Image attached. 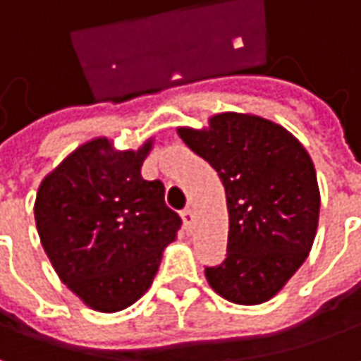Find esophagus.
I'll use <instances>...</instances> for the list:
<instances>
[{
    "mask_svg": "<svg viewBox=\"0 0 361 361\" xmlns=\"http://www.w3.org/2000/svg\"><path fill=\"white\" fill-rule=\"evenodd\" d=\"M181 219H183V226H185L188 230H192L193 219H195V216H193L192 209H183V212H181Z\"/></svg>",
    "mask_w": 361,
    "mask_h": 361,
    "instance_id": "esophagus-1",
    "label": "esophagus"
}]
</instances>
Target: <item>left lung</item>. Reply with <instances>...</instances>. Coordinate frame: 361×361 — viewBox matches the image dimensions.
<instances>
[{
    "mask_svg": "<svg viewBox=\"0 0 361 361\" xmlns=\"http://www.w3.org/2000/svg\"><path fill=\"white\" fill-rule=\"evenodd\" d=\"M178 133L226 190L228 254L205 267V278L228 302L264 304L300 269L316 238L319 190L312 157L290 131L250 114H218L204 130Z\"/></svg>",
    "mask_w": 361,
    "mask_h": 361,
    "instance_id": "1",
    "label": "left lung"
}]
</instances>
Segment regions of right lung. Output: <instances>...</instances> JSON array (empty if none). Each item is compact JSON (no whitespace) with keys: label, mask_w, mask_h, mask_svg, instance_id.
I'll use <instances>...</instances> for the list:
<instances>
[{"label":"right lung","mask_w":361,"mask_h":361,"mask_svg":"<svg viewBox=\"0 0 361 361\" xmlns=\"http://www.w3.org/2000/svg\"><path fill=\"white\" fill-rule=\"evenodd\" d=\"M154 140L137 152L95 137L47 173L35 197V226L59 280L97 312L135 304L156 278L181 219L164 183L142 178Z\"/></svg>","instance_id":"right-lung-1"}]
</instances>
